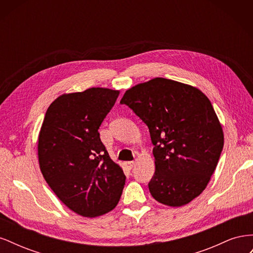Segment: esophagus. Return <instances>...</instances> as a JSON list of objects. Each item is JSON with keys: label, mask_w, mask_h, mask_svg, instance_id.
<instances>
[{"label": "esophagus", "mask_w": 253, "mask_h": 253, "mask_svg": "<svg viewBox=\"0 0 253 253\" xmlns=\"http://www.w3.org/2000/svg\"><path fill=\"white\" fill-rule=\"evenodd\" d=\"M124 165H125L126 168H127V169L131 170L132 168L135 166V163H134V162H126Z\"/></svg>", "instance_id": "34e87169"}]
</instances>
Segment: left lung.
<instances>
[{
    "label": "left lung",
    "mask_w": 253,
    "mask_h": 253,
    "mask_svg": "<svg viewBox=\"0 0 253 253\" xmlns=\"http://www.w3.org/2000/svg\"><path fill=\"white\" fill-rule=\"evenodd\" d=\"M120 103L149 127L155 157L151 195L170 207L193 201L210 181L224 147L208 97L189 84L154 78L127 89Z\"/></svg>",
    "instance_id": "8db88e82"
}]
</instances>
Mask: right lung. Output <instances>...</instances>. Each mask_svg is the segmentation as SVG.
<instances>
[{"instance_id": "obj_1", "label": "right lung", "mask_w": 253, "mask_h": 253, "mask_svg": "<svg viewBox=\"0 0 253 253\" xmlns=\"http://www.w3.org/2000/svg\"><path fill=\"white\" fill-rule=\"evenodd\" d=\"M119 90L91 87L63 94L46 111L38 138L44 179L67 208L96 217L117 206L126 175L98 132Z\"/></svg>"}]
</instances>
